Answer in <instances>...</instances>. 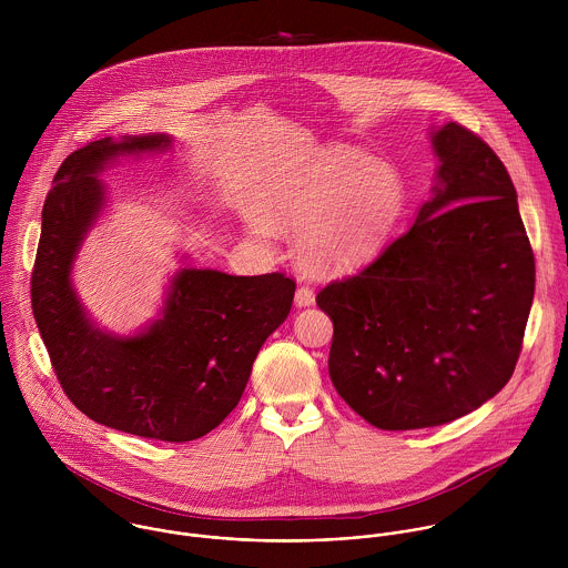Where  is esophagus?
Segmentation results:
<instances>
[{"label": "esophagus", "instance_id": "obj_1", "mask_svg": "<svg viewBox=\"0 0 568 568\" xmlns=\"http://www.w3.org/2000/svg\"><path fill=\"white\" fill-rule=\"evenodd\" d=\"M295 304H297L300 308L315 304V291H313L311 286H300L297 293H295Z\"/></svg>", "mask_w": 568, "mask_h": 568}]
</instances>
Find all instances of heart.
<instances>
[{
    "instance_id": "1",
    "label": "heart",
    "mask_w": 568,
    "mask_h": 568,
    "mask_svg": "<svg viewBox=\"0 0 568 568\" xmlns=\"http://www.w3.org/2000/svg\"><path fill=\"white\" fill-rule=\"evenodd\" d=\"M406 207L403 174L365 155L332 151L282 179L271 212L284 227L311 232L306 260L317 271L367 264L394 234Z\"/></svg>"
}]
</instances>
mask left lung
<instances>
[{
  "instance_id": "1",
  "label": "left lung",
  "mask_w": 568,
  "mask_h": 568,
  "mask_svg": "<svg viewBox=\"0 0 568 568\" xmlns=\"http://www.w3.org/2000/svg\"><path fill=\"white\" fill-rule=\"evenodd\" d=\"M435 196L413 227L317 304L334 325L338 396L381 430L453 422L514 374L536 260L507 168L470 129L433 133Z\"/></svg>"
}]
</instances>
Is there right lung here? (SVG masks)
Returning <instances> with one entry per match:
<instances>
[{
	"label": "right lung",
	"mask_w": 568,
	"mask_h": 568,
	"mask_svg": "<svg viewBox=\"0 0 568 568\" xmlns=\"http://www.w3.org/2000/svg\"><path fill=\"white\" fill-rule=\"evenodd\" d=\"M168 142L165 135L104 138L61 163L43 203L30 300L54 374L79 410L122 433L192 442L241 403L262 343L291 313L295 280L183 268L162 320L146 332L122 338L89 324L70 271L102 210L104 187L93 174L115 155Z\"/></svg>",
	"instance_id": "right-lung-1"
}]
</instances>
